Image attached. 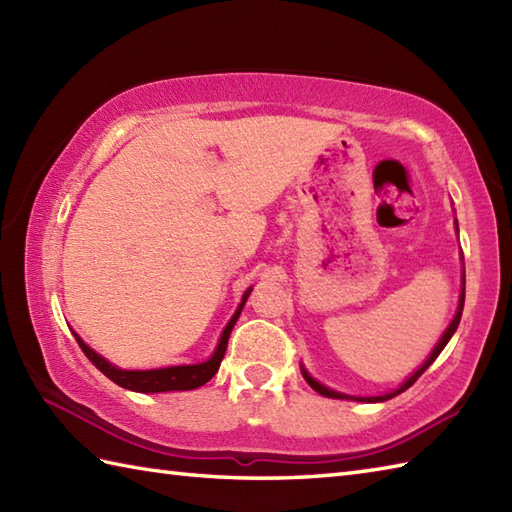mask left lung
Returning <instances> with one entry per match:
<instances>
[{
	"mask_svg": "<svg viewBox=\"0 0 512 512\" xmlns=\"http://www.w3.org/2000/svg\"><path fill=\"white\" fill-rule=\"evenodd\" d=\"M455 228H458V220H455ZM462 262H464V257H462ZM464 290H466V275L462 273V292H460V303H458V312H455V317H453V321L449 323V328L444 330V334H442V339L438 341V345L433 347V352L429 354V358L427 361H424L416 372H413L405 383H402L398 389H394V391H389V394H383V396H347V394H341V391H334V389H330V387H325V385H321L319 380H314L310 374H308V369L301 365V374H303V378H306V383L317 391V394H321V396H325V398H339V400H356V402H383V400H389V398H394V396H398V394H402V391L405 389H409L413 383H416V380L427 372V367L436 361V358L440 356V352L444 350V345H447L449 341H451V336L455 334V330H458V325H460V319H462V310H464Z\"/></svg>",
	"mask_w": 512,
	"mask_h": 512,
	"instance_id": "8db88e82",
	"label": "left lung"
}]
</instances>
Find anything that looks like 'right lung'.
<instances>
[{"label": "right lung", "instance_id": "add662e5", "mask_svg": "<svg viewBox=\"0 0 512 512\" xmlns=\"http://www.w3.org/2000/svg\"><path fill=\"white\" fill-rule=\"evenodd\" d=\"M248 288L242 297V303H239L235 314L231 317V321L226 323V328L220 336V341H217L215 352L211 354L209 361L204 363H195V365H173V367H160V369H121L112 365L110 361H105L101 354H96L90 345H85L83 339L79 334L74 332V339L79 343V347L83 350V354L90 358L92 365L96 369H101V372L114 380L116 385H121L125 389H132L138 391V394H162V391H189L195 387H202L204 383H209V380L217 374V369H220V363L224 358L226 352V345H228V336L233 332V325L237 323L239 314H242L244 303L250 295Z\"/></svg>", "mask_w": 512, "mask_h": 512}]
</instances>
